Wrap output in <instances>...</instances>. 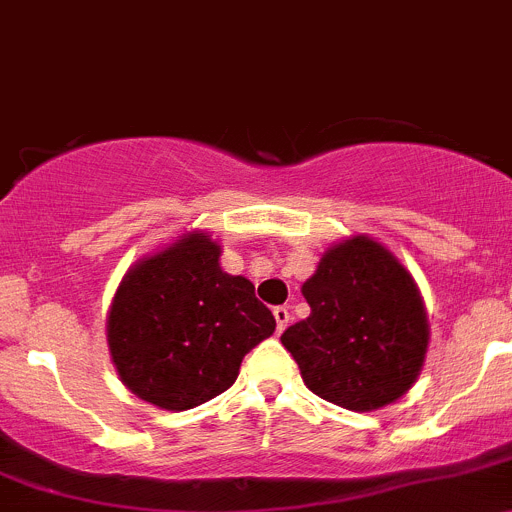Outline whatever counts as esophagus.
Returning a JSON list of instances; mask_svg holds the SVG:
<instances>
[{"mask_svg":"<svg viewBox=\"0 0 512 512\" xmlns=\"http://www.w3.org/2000/svg\"><path fill=\"white\" fill-rule=\"evenodd\" d=\"M274 319H276V332H284L286 324H289V309H286V306H276Z\"/></svg>","mask_w":512,"mask_h":512,"instance_id":"34e87169","label":"esophagus"}]
</instances>
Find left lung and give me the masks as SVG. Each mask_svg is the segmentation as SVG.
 <instances>
[{
	"label": "left lung",
	"mask_w": 512,
	"mask_h": 512,
	"mask_svg": "<svg viewBox=\"0 0 512 512\" xmlns=\"http://www.w3.org/2000/svg\"><path fill=\"white\" fill-rule=\"evenodd\" d=\"M301 294L311 314L281 344L311 392L369 412L412 387L430 332L415 281L387 248L367 236L329 248Z\"/></svg>",
	"instance_id": "obj_1"
}]
</instances>
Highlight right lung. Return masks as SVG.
<instances>
[{"label": "right lung", "mask_w": 512, "mask_h": 512, "mask_svg": "<svg viewBox=\"0 0 512 512\" xmlns=\"http://www.w3.org/2000/svg\"><path fill=\"white\" fill-rule=\"evenodd\" d=\"M221 246L188 233L140 261L115 294L107 342L120 379L163 410H191L226 392L243 357L276 319L243 276L223 274Z\"/></svg>", "instance_id": "right-lung-1"}]
</instances>
